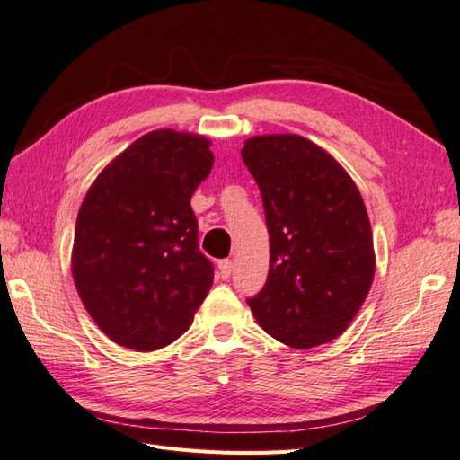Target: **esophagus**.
Listing matches in <instances>:
<instances>
[{"instance_id":"esophagus-1","label":"esophagus","mask_w":460,"mask_h":460,"mask_svg":"<svg viewBox=\"0 0 460 460\" xmlns=\"http://www.w3.org/2000/svg\"><path fill=\"white\" fill-rule=\"evenodd\" d=\"M218 273L222 279H228L230 273H232V261L230 260H220L218 261Z\"/></svg>"}]
</instances>
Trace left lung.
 Returning <instances> with one entry per match:
<instances>
[{"label":"left lung","instance_id":"8db88e82","mask_svg":"<svg viewBox=\"0 0 460 460\" xmlns=\"http://www.w3.org/2000/svg\"><path fill=\"white\" fill-rule=\"evenodd\" d=\"M270 232V271L246 299L261 329L293 349L334 341L374 279L364 200L339 163L301 136H258L242 149Z\"/></svg>","mask_w":460,"mask_h":460}]
</instances>
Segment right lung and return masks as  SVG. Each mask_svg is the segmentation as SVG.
<instances>
[{"label":"right lung","mask_w":460,"mask_h":460,"mask_svg":"<svg viewBox=\"0 0 460 460\" xmlns=\"http://www.w3.org/2000/svg\"><path fill=\"white\" fill-rule=\"evenodd\" d=\"M212 163L207 137L151 131L86 192L75 283L92 319L126 349L151 352L177 341L207 297L214 265L199 250L190 197Z\"/></svg>","instance_id":"right-lung-1"}]
</instances>
